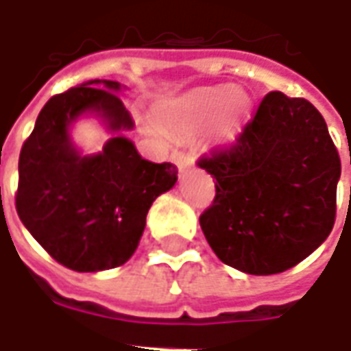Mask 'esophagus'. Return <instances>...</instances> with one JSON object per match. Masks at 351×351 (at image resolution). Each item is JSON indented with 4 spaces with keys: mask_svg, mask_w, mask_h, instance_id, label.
<instances>
[{
    "mask_svg": "<svg viewBox=\"0 0 351 351\" xmlns=\"http://www.w3.org/2000/svg\"><path fill=\"white\" fill-rule=\"evenodd\" d=\"M175 163L176 167L180 169V171H184V169H188L190 165H193V156H190V154L186 152H175Z\"/></svg>",
    "mask_w": 351,
    "mask_h": 351,
    "instance_id": "34e87169",
    "label": "esophagus"
}]
</instances>
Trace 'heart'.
I'll return each instance as SVG.
<instances>
[{"instance_id": "heart-1", "label": "heart", "mask_w": 351, "mask_h": 351, "mask_svg": "<svg viewBox=\"0 0 351 351\" xmlns=\"http://www.w3.org/2000/svg\"><path fill=\"white\" fill-rule=\"evenodd\" d=\"M248 95L241 90H233L231 86L199 88L171 101L161 118L165 125L176 130L208 122L218 112L221 133H229L248 110Z\"/></svg>"}]
</instances>
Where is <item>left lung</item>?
<instances>
[{"mask_svg": "<svg viewBox=\"0 0 351 351\" xmlns=\"http://www.w3.org/2000/svg\"><path fill=\"white\" fill-rule=\"evenodd\" d=\"M216 178L199 223L214 254L248 274H276L331 233L340 158L310 101L269 92L228 148L197 161Z\"/></svg>", "mask_w": 351, "mask_h": 351, "instance_id": "1", "label": "left lung"}]
</instances>
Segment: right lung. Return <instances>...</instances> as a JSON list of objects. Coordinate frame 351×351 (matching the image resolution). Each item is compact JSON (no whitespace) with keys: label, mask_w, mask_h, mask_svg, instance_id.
<instances>
[{"label":"right lung","mask_w":351,"mask_h":351,"mask_svg":"<svg viewBox=\"0 0 351 351\" xmlns=\"http://www.w3.org/2000/svg\"><path fill=\"white\" fill-rule=\"evenodd\" d=\"M114 92L120 82L90 80L50 97L20 150V220L58 263L77 272L125 263L137 250L148 208L175 186L178 173L167 161L143 160L123 135L108 138L103 152L80 156L69 137L80 114H97L110 131L133 128Z\"/></svg>","instance_id":"add662e5"}]
</instances>
